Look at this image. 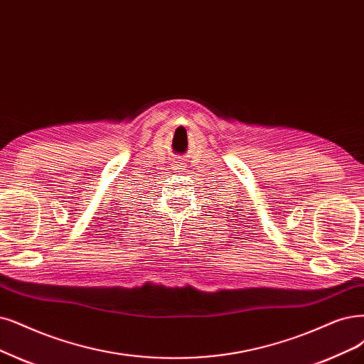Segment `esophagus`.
<instances>
[{
	"instance_id": "obj_1",
	"label": "esophagus",
	"mask_w": 364,
	"mask_h": 364,
	"mask_svg": "<svg viewBox=\"0 0 364 364\" xmlns=\"http://www.w3.org/2000/svg\"><path fill=\"white\" fill-rule=\"evenodd\" d=\"M172 168H173V169H177V171H178V169H180V171H183V169L186 168V164H184L183 160H175L173 164H172Z\"/></svg>"
}]
</instances>
